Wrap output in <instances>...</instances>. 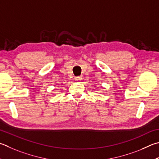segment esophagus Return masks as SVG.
Instances as JSON below:
<instances>
[{"instance_id":"obj_1","label":"esophagus","mask_w":159,"mask_h":159,"mask_svg":"<svg viewBox=\"0 0 159 159\" xmlns=\"http://www.w3.org/2000/svg\"><path fill=\"white\" fill-rule=\"evenodd\" d=\"M81 80H82V78L81 77H76L75 78V80H76V82H78V83H80V81H81Z\"/></svg>"}]
</instances>
